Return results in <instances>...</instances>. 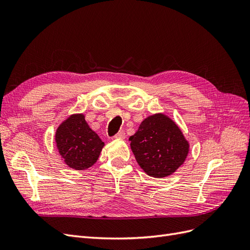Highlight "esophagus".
I'll use <instances>...</instances> for the list:
<instances>
[{
	"label": "esophagus",
	"mask_w": 250,
	"mask_h": 250,
	"mask_svg": "<svg viewBox=\"0 0 250 250\" xmlns=\"http://www.w3.org/2000/svg\"><path fill=\"white\" fill-rule=\"evenodd\" d=\"M116 139H125V132L124 131H119L116 135H115Z\"/></svg>",
	"instance_id": "esophagus-1"
}]
</instances>
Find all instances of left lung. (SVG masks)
I'll return each mask as SVG.
<instances>
[{
  "label": "left lung",
  "mask_w": 250,
  "mask_h": 250,
  "mask_svg": "<svg viewBox=\"0 0 250 250\" xmlns=\"http://www.w3.org/2000/svg\"><path fill=\"white\" fill-rule=\"evenodd\" d=\"M130 147L140 167L149 176H169L184 164L188 144L183 132L165 115L148 117L129 138Z\"/></svg>",
  "instance_id": "obj_1"
}]
</instances>
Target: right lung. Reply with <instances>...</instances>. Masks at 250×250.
Returning <instances> with one entry per match:
<instances>
[{"label":"right lung","instance_id":"right-lung-1","mask_svg":"<svg viewBox=\"0 0 250 250\" xmlns=\"http://www.w3.org/2000/svg\"><path fill=\"white\" fill-rule=\"evenodd\" d=\"M55 141L64 163L75 170H85L97 162L104 143L90 129L83 115H74L57 128Z\"/></svg>","mask_w":250,"mask_h":250}]
</instances>
